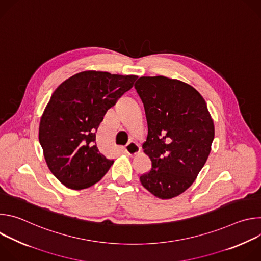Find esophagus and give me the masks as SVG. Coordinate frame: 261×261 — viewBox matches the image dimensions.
<instances>
[{
    "label": "esophagus",
    "mask_w": 261,
    "mask_h": 261,
    "mask_svg": "<svg viewBox=\"0 0 261 261\" xmlns=\"http://www.w3.org/2000/svg\"><path fill=\"white\" fill-rule=\"evenodd\" d=\"M125 152L129 155V156H134L136 154H138L140 152V146L134 142V141H130L126 147H125Z\"/></svg>",
    "instance_id": "1"
}]
</instances>
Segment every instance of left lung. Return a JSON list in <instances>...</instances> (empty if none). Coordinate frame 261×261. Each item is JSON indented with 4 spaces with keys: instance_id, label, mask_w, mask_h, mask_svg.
Segmentation results:
<instances>
[{
    "instance_id": "8db88e82",
    "label": "left lung",
    "mask_w": 261,
    "mask_h": 261,
    "mask_svg": "<svg viewBox=\"0 0 261 261\" xmlns=\"http://www.w3.org/2000/svg\"><path fill=\"white\" fill-rule=\"evenodd\" d=\"M147 123L142 143L152 168L141 185L160 199L187 190L211 153L214 121L203 97L190 85L165 76H142L134 85Z\"/></svg>"
}]
</instances>
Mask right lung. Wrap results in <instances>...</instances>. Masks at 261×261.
<instances>
[{"label": "right lung", "instance_id": "add662e5", "mask_svg": "<svg viewBox=\"0 0 261 261\" xmlns=\"http://www.w3.org/2000/svg\"><path fill=\"white\" fill-rule=\"evenodd\" d=\"M137 77L83 71L51 95L40 119L39 141L49 170L67 188L87 189L113 165L97 147L96 131L106 111Z\"/></svg>", "mask_w": 261, "mask_h": 261}]
</instances>
